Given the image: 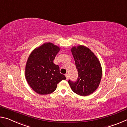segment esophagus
Returning a JSON list of instances; mask_svg holds the SVG:
<instances>
[{
    "mask_svg": "<svg viewBox=\"0 0 127 127\" xmlns=\"http://www.w3.org/2000/svg\"><path fill=\"white\" fill-rule=\"evenodd\" d=\"M65 77H66V79H68V78H69V75L68 74H65Z\"/></svg>",
    "mask_w": 127,
    "mask_h": 127,
    "instance_id": "esophagus-1",
    "label": "esophagus"
}]
</instances>
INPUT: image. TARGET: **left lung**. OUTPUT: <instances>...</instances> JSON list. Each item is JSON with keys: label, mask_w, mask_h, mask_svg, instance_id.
Segmentation results:
<instances>
[{"label": "left lung", "mask_w": 127, "mask_h": 127, "mask_svg": "<svg viewBox=\"0 0 127 127\" xmlns=\"http://www.w3.org/2000/svg\"><path fill=\"white\" fill-rule=\"evenodd\" d=\"M78 71L77 81H68L72 91L79 95L86 96L95 91L100 85L102 68L99 61L89 48L83 45L71 49Z\"/></svg>", "instance_id": "obj_1"}]
</instances>
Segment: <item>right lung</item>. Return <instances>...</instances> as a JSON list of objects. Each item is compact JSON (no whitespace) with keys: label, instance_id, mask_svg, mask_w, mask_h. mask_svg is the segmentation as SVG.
<instances>
[{"label":"right lung","instance_id":"1","mask_svg":"<svg viewBox=\"0 0 127 127\" xmlns=\"http://www.w3.org/2000/svg\"><path fill=\"white\" fill-rule=\"evenodd\" d=\"M59 50V47L47 42L34 49L29 55L26 64L25 76L30 86L36 93H52L58 83L66 79L64 75L60 73L59 65L53 62Z\"/></svg>","mask_w":127,"mask_h":127}]
</instances>
